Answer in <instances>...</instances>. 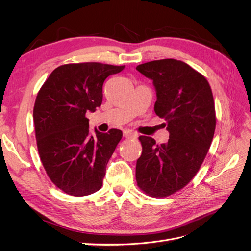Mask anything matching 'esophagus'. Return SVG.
Masks as SVG:
<instances>
[{"label": "esophagus", "mask_w": 251, "mask_h": 251, "mask_svg": "<svg viewBox=\"0 0 251 251\" xmlns=\"http://www.w3.org/2000/svg\"><path fill=\"white\" fill-rule=\"evenodd\" d=\"M124 136L126 138H137V134L133 131H124Z\"/></svg>", "instance_id": "1"}]
</instances>
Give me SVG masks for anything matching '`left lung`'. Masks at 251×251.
I'll return each mask as SVG.
<instances>
[{
	"label": "left lung",
	"instance_id": "left-lung-1",
	"mask_svg": "<svg viewBox=\"0 0 251 251\" xmlns=\"http://www.w3.org/2000/svg\"><path fill=\"white\" fill-rule=\"evenodd\" d=\"M136 69L153 80L155 113L170 133L162 144L140 136L136 181L148 196L163 198L188 184L207 155L216 130L214 96L207 79L181 60H153Z\"/></svg>",
	"mask_w": 251,
	"mask_h": 251
}]
</instances>
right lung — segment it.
Listing matches in <instances>:
<instances>
[{
  "instance_id": "obj_1",
  "label": "right lung",
  "mask_w": 251,
  "mask_h": 251,
  "mask_svg": "<svg viewBox=\"0 0 251 251\" xmlns=\"http://www.w3.org/2000/svg\"><path fill=\"white\" fill-rule=\"evenodd\" d=\"M125 66L100 63L67 64L49 75L37 93L33 121L41 161L50 180L68 195L100 191L105 168L123 132L89 131L88 111L102 102V85Z\"/></svg>"
}]
</instances>
